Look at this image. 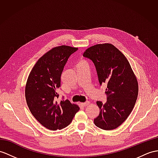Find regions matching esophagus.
Here are the masks:
<instances>
[{"mask_svg": "<svg viewBox=\"0 0 158 158\" xmlns=\"http://www.w3.org/2000/svg\"><path fill=\"white\" fill-rule=\"evenodd\" d=\"M89 104H90V102L86 101V102H85L81 103V105H82L83 106H88V105H89Z\"/></svg>", "mask_w": 158, "mask_h": 158, "instance_id": "obj_1", "label": "esophagus"}]
</instances>
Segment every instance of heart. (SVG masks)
<instances>
[{"label":"heart","mask_w":158,"mask_h":158,"mask_svg":"<svg viewBox=\"0 0 158 158\" xmlns=\"http://www.w3.org/2000/svg\"><path fill=\"white\" fill-rule=\"evenodd\" d=\"M82 62H85V61H82Z\"/></svg>","instance_id":"b5f03b06"}]
</instances>
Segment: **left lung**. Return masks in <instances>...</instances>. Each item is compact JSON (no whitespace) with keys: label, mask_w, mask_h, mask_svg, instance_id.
I'll return each instance as SVG.
<instances>
[{"label":"left lung","mask_w":158,"mask_h":158,"mask_svg":"<svg viewBox=\"0 0 158 158\" xmlns=\"http://www.w3.org/2000/svg\"><path fill=\"white\" fill-rule=\"evenodd\" d=\"M83 56L93 61L100 84L107 85L106 103L97 102L100 113L94 124L104 130L116 129L135 105L139 88L136 76L125 56L110 44L91 46Z\"/></svg>","instance_id":"1"}]
</instances>
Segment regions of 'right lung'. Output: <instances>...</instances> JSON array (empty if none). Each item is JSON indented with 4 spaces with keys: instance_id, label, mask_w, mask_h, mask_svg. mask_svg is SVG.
<instances>
[{
    "instance_id": "1",
    "label": "right lung",
    "mask_w": 158,
    "mask_h": 158,
    "mask_svg": "<svg viewBox=\"0 0 158 158\" xmlns=\"http://www.w3.org/2000/svg\"><path fill=\"white\" fill-rule=\"evenodd\" d=\"M78 50L70 46L53 48L41 57L31 71L25 86V98L31 113L49 130L70 125L80 108L68 100L57 102V90L69 57Z\"/></svg>"
}]
</instances>
